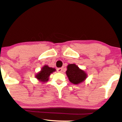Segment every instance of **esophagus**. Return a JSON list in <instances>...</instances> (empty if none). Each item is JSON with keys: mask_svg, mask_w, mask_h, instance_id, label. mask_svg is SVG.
Masks as SVG:
<instances>
[{"mask_svg": "<svg viewBox=\"0 0 122 122\" xmlns=\"http://www.w3.org/2000/svg\"><path fill=\"white\" fill-rule=\"evenodd\" d=\"M57 71H58V72H59V73H62L63 71V68H58Z\"/></svg>", "mask_w": 122, "mask_h": 122, "instance_id": "esophagus-1", "label": "esophagus"}]
</instances>
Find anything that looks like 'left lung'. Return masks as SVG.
Returning a JSON list of instances; mask_svg holds the SVG:
<instances>
[{
    "mask_svg": "<svg viewBox=\"0 0 122 122\" xmlns=\"http://www.w3.org/2000/svg\"><path fill=\"white\" fill-rule=\"evenodd\" d=\"M66 74L69 81L74 84H79L87 78L86 71L81 70L76 64H69L67 66Z\"/></svg>",
    "mask_w": 122,
    "mask_h": 122,
    "instance_id": "1",
    "label": "left lung"
}]
</instances>
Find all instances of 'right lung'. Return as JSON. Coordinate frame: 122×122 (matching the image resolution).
<instances>
[{"instance_id":"add662e5","label":"right lung","mask_w":122,"mask_h":122,"mask_svg":"<svg viewBox=\"0 0 122 122\" xmlns=\"http://www.w3.org/2000/svg\"><path fill=\"white\" fill-rule=\"evenodd\" d=\"M55 68L49 67L47 65H45L41 68V71H39L36 75V78L41 82L46 83L48 81L51 74L56 71Z\"/></svg>"}]
</instances>
